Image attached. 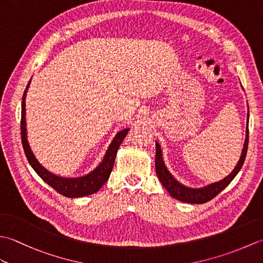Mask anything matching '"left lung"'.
I'll list each match as a JSON object with an SVG mask.
<instances>
[{
	"mask_svg": "<svg viewBox=\"0 0 263 263\" xmlns=\"http://www.w3.org/2000/svg\"><path fill=\"white\" fill-rule=\"evenodd\" d=\"M249 109V108H248ZM245 141L243 144L242 154L239 157L236 166L234 167V170L230 175H227L225 178H222L221 181H218L215 183L208 184V185L202 187H190L184 185L181 182H178L176 178L172 175V173L167 168L165 165V161L163 158V150H161L160 144L158 141H156V173L159 178L160 183L163 184L164 187L170 192L171 197H173L176 200H180L182 202L186 203H205L214 199L218 193H220L228 184H230L234 177L237 175V173L241 171L242 166L244 164L245 157H247L248 152V144H249V113H248V126L247 131H245Z\"/></svg>",
	"mask_w": 263,
	"mask_h": 263,
	"instance_id": "8db88e82",
	"label": "left lung"
}]
</instances>
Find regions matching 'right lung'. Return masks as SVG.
Returning <instances> with one entry per match:
<instances>
[{"label": "right lung", "instance_id": "right-lung-1", "mask_svg": "<svg viewBox=\"0 0 263 263\" xmlns=\"http://www.w3.org/2000/svg\"><path fill=\"white\" fill-rule=\"evenodd\" d=\"M30 81L28 82L26 90L22 96L21 102V140L22 146L26 154V157L29 161V164L33 168L39 177L44 182H46L49 186H52L55 191H58L60 194L64 195L66 198H81L86 195H90L99 191L106 181L108 180L110 172L113 170L115 163V157L117 154V149L120 148V144L124 140L127 132L130 128H123L122 131L117 132L116 136L113 138L107 150L104 155L103 160L100 164L88 174L78 177H63L54 174L45 168L41 163H39L36 156L33 155L30 148V144L27 139V127H26V96L28 88H29Z\"/></svg>", "mask_w": 263, "mask_h": 263}]
</instances>
